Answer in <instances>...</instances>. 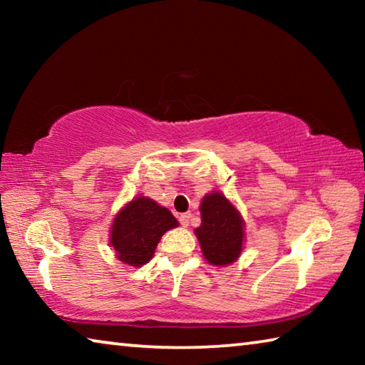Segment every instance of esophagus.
<instances>
[{
  "instance_id": "obj_1",
  "label": "esophagus",
  "mask_w": 365,
  "mask_h": 365,
  "mask_svg": "<svg viewBox=\"0 0 365 365\" xmlns=\"http://www.w3.org/2000/svg\"><path fill=\"white\" fill-rule=\"evenodd\" d=\"M190 217H191V214H190V212H187V214H180V217H178V220H180V224H182L183 227H188V224H190Z\"/></svg>"
}]
</instances>
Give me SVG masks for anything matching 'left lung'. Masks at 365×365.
Wrapping results in <instances>:
<instances>
[{
	"label": "left lung",
	"mask_w": 365,
	"mask_h": 365,
	"mask_svg": "<svg viewBox=\"0 0 365 365\" xmlns=\"http://www.w3.org/2000/svg\"><path fill=\"white\" fill-rule=\"evenodd\" d=\"M202 255L214 265L237 261L243 248V220L224 195L202 197L201 225L195 230Z\"/></svg>",
	"instance_id": "obj_1"
}]
</instances>
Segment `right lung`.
Masks as SVG:
<instances>
[{
	"mask_svg": "<svg viewBox=\"0 0 365 365\" xmlns=\"http://www.w3.org/2000/svg\"><path fill=\"white\" fill-rule=\"evenodd\" d=\"M178 225L169 209L140 196L117 214L110 245L122 262L140 267L150 262L163 235Z\"/></svg>",
	"mask_w": 365,
	"mask_h": 365,
	"instance_id": "1",
	"label": "right lung"
}]
</instances>
